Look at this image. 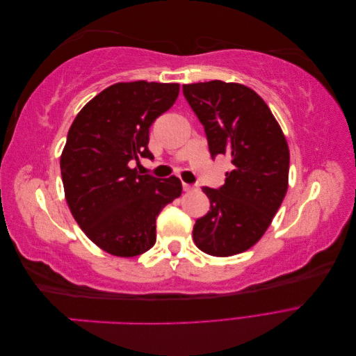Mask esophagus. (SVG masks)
Returning a JSON list of instances; mask_svg holds the SVG:
<instances>
[{"label":"esophagus","mask_w":356,"mask_h":356,"mask_svg":"<svg viewBox=\"0 0 356 356\" xmlns=\"http://www.w3.org/2000/svg\"><path fill=\"white\" fill-rule=\"evenodd\" d=\"M182 188H184V191H195L197 187L196 186H193V184H182Z\"/></svg>","instance_id":"esophagus-1"}]
</instances>
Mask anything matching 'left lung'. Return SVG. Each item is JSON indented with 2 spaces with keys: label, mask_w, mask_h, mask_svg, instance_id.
Returning a JSON list of instances; mask_svg holds the SVG:
<instances>
[{
  "label": "left lung",
  "mask_w": 356,
  "mask_h": 356,
  "mask_svg": "<svg viewBox=\"0 0 356 356\" xmlns=\"http://www.w3.org/2000/svg\"><path fill=\"white\" fill-rule=\"evenodd\" d=\"M208 138L209 153L232 159L218 190L203 187L211 209L193 227L200 251L230 257L250 250L270 225L288 190L289 149L270 108L252 89L212 80L182 86Z\"/></svg>",
  "instance_id": "1"
}]
</instances>
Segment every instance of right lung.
Returning <instances> with one entry per match:
<instances>
[{"mask_svg":"<svg viewBox=\"0 0 356 356\" xmlns=\"http://www.w3.org/2000/svg\"><path fill=\"white\" fill-rule=\"evenodd\" d=\"M178 83H115L86 104L72 122L60 174L72 217L86 236L115 257L156 243V218L181 196L177 177L159 179L129 168L148 149L149 126L175 104Z\"/></svg>","mask_w":356,"mask_h":356,"instance_id":"1","label":"right lung"}]
</instances>
